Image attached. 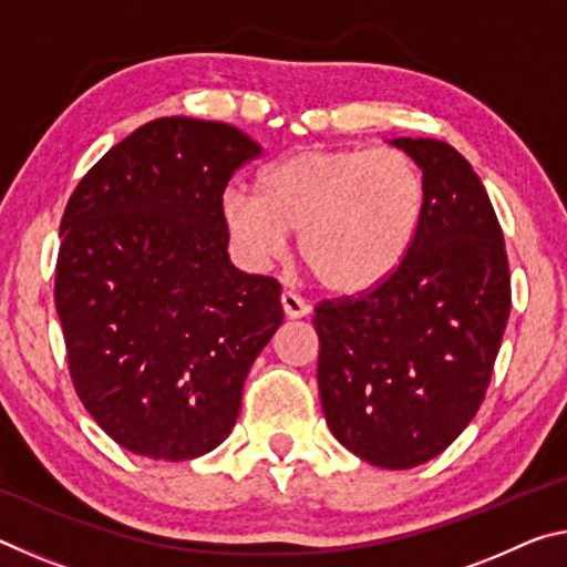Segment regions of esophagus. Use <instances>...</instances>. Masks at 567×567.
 Returning a JSON list of instances; mask_svg holds the SVG:
<instances>
[{"mask_svg": "<svg viewBox=\"0 0 567 567\" xmlns=\"http://www.w3.org/2000/svg\"><path fill=\"white\" fill-rule=\"evenodd\" d=\"M280 305H282L285 318H290V320H300L307 312H310V307H307L302 297H297L295 292H282Z\"/></svg>", "mask_w": 567, "mask_h": 567, "instance_id": "esophagus-1", "label": "esophagus"}]
</instances>
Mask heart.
<instances>
[{
    "label": "heart",
    "instance_id": "b5f03b06",
    "mask_svg": "<svg viewBox=\"0 0 567 567\" xmlns=\"http://www.w3.org/2000/svg\"><path fill=\"white\" fill-rule=\"evenodd\" d=\"M425 203V177L408 152L307 147L262 172L260 195L229 187L219 217L252 267L282 257L300 229L297 255L315 280L334 295H360L405 262Z\"/></svg>",
    "mask_w": 567,
    "mask_h": 567
}]
</instances>
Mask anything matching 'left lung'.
Masks as SVG:
<instances>
[{
	"mask_svg": "<svg viewBox=\"0 0 567 567\" xmlns=\"http://www.w3.org/2000/svg\"><path fill=\"white\" fill-rule=\"evenodd\" d=\"M425 177L420 233L395 272L362 297L324 300L318 385L324 420L364 463H427L475 417L511 315V270L491 197L440 140L398 137Z\"/></svg>",
	"mask_w": 567,
	"mask_h": 567,
	"instance_id": "obj_1",
	"label": "left lung"
}]
</instances>
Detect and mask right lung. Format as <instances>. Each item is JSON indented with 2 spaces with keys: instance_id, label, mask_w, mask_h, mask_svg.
I'll return each instance as SVG.
<instances>
[{
  "instance_id": "1",
  "label": "right lung",
  "mask_w": 567,
  "mask_h": 567,
  "mask_svg": "<svg viewBox=\"0 0 567 567\" xmlns=\"http://www.w3.org/2000/svg\"><path fill=\"white\" fill-rule=\"evenodd\" d=\"M262 147L225 122L159 117L72 192L54 305L76 395L114 443L192 460L233 433L282 324L280 285L235 270L219 199Z\"/></svg>"
}]
</instances>
